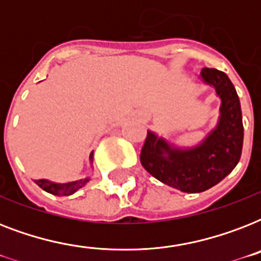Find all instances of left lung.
<instances>
[{"label": "left lung", "mask_w": 261, "mask_h": 261, "mask_svg": "<svg viewBox=\"0 0 261 261\" xmlns=\"http://www.w3.org/2000/svg\"><path fill=\"white\" fill-rule=\"evenodd\" d=\"M202 79L215 88L222 104L217 128L202 145L180 150L147 131L141 164L164 184L182 192H203L226 177L239 164L243 151L244 126L239 94L223 71L203 67Z\"/></svg>", "instance_id": "1"}]
</instances>
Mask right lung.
I'll return each mask as SVG.
<instances>
[{
	"instance_id": "1",
	"label": "right lung",
	"mask_w": 261,
	"mask_h": 261,
	"mask_svg": "<svg viewBox=\"0 0 261 261\" xmlns=\"http://www.w3.org/2000/svg\"><path fill=\"white\" fill-rule=\"evenodd\" d=\"M90 163L93 160V153H90L89 155ZM89 181V178H83V180H79V181L67 182V184H55V182L47 181V180H36V184H38L42 190H44L48 194L57 195V196H69V195L74 194L75 191L83 188L87 182Z\"/></svg>"
}]
</instances>
